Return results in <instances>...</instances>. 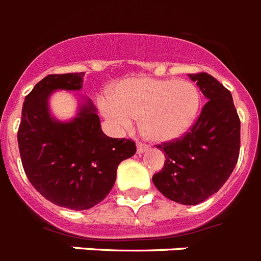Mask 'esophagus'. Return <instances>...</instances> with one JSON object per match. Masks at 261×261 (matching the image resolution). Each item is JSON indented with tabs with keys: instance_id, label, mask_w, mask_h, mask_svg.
<instances>
[{
	"instance_id": "34e87169",
	"label": "esophagus",
	"mask_w": 261,
	"mask_h": 261,
	"mask_svg": "<svg viewBox=\"0 0 261 261\" xmlns=\"http://www.w3.org/2000/svg\"><path fill=\"white\" fill-rule=\"evenodd\" d=\"M147 151H148V146H146V144H142V143H138V146H137V152L139 153H144V152H147Z\"/></svg>"
}]
</instances>
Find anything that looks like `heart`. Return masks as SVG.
<instances>
[{"instance_id":"1","label":"heart","mask_w":261,"mask_h":261,"mask_svg":"<svg viewBox=\"0 0 261 261\" xmlns=\"http://www.w3.org/2000/svg\"><path fill=\"white\" fill-rule=\"evenodd\" d=\"M201 108L193 83L174 79L134 77L118 83L99 109L117 131L131 128L135 118L144 137L156 143L180 139L192 128Z\"/></svg>"}]
</instances>
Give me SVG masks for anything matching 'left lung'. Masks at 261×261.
<instances>
[{"mask_svg":"<svg viewBox=\"0 0 261 261\" xmlns=\"http://www.w3.org/2000/svg\"><path fill=\"white\" fill-rule=\"evenodd\" d=\"M189 77L207 102L189 133L159 146L165 163L152 177L163 196L181 205H197L217 193L234 171L240 149V121L230 90L212 74Z\"/></svg>","mask_w":261,"mask_h":261,"instance_id":"obj_1","label":"left lung"}]
</instances>
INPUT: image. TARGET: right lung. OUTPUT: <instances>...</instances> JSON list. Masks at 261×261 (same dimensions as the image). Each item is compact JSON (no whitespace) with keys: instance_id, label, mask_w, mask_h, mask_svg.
<instances>
[{"instance_id":"right-lung-1","label":"right lung","mask_w":261,"mask_h":261,"mask_svg":"<svg viewBox=\"0 0 261 261\" xmlns=\"http://www.w3.org/2000/svg\"><path fill=\"white\" fill-rule=\"evenodd\" d=\"M84 72L48 74L24 98L18 147L27 178L46 199L71 210H87L110 193L119 163L137 151L130 139H115L101 128L89 98L69 121L49 110L56 90H80Z\"/></svg>"}]
</instances>
